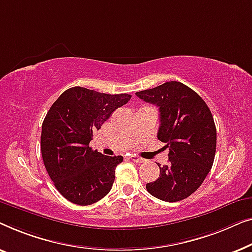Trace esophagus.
Listing matches in <instances>:
<instances>
[{
    "label": "esophagus",
    "mask_w": 252,
    "mask_h": 252,
    "mask_svg": "<svg viewBox=\"0 0 252 252\" xmlns=\"http://www.w3.org/2000/svg\"><path fill=\"white\" fill-rule=\"evenodd\" d=\"M131 161H133V162H136V163H143L144 162V160L141 158H138V157H136V155H131V157L129 158Z\"/></svg>",
    "instance_id": "obj_1"
}]
</instances>
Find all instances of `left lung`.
<instances>
[{"mask_svg": "<svg viewBox=\"0 0 252 252\" xmlns=\"http://www.w3.org/2000/svg\"><path fill=\"white\" fill-rule=\"evenodd\" d=\"M136 94L158 107V138L169 148L168 164H158L160 177L146 184V189L162 201H182L202 185L214 164L217 144L214 116L195 91L177 81Z\"/></svg>", "mask_w": 252, "mask_h": 252, "instance_id": "8db88e82", "label": "left lung"}]
</instances>
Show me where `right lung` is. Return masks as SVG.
Wrapping results in <instances>:
<instances>
[{
  "label": "right lung",
  "instance_id": "right-lung-1",
  "mask_svg": "<svg viewBox=\"0 0 252 252\" xmlns=\"http://www.w3.org/2000/svg\"><path fill=\"white\" fill-rule=\"evenodd\" d=\"M130 98L127 94H108L73 87L49 109L42 123V158L56 189L66 200L89 205L109 193L115 168L123 158L106 157L89 144L94 131Z\"/></svg>",
  "mask_w": 252,
  "mask_h": 252
}]
</instances>
